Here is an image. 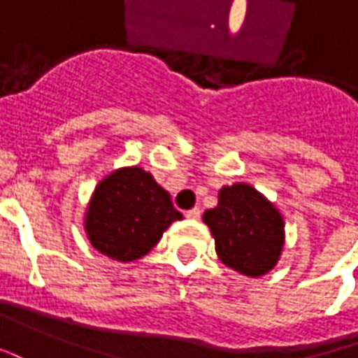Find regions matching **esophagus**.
Segmentation results:
<instances>
[{
	"label": "esophagus",
	"mask_w": 358,
	"mask_h": 358,
	"mask_svg": "<svg viewBox=\"0 0 358 358\" xmlns=\"http://www.w3.org/2000/svg\"><path fill=\"white\" fill-rule=\"evenodd\" d=\"M189 219H200V215H202V210L200 208H192V210H189L187 213H185Z\"/></svg>",
	"instance_id": "34e87169"
}]
</instances>
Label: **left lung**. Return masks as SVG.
<instances>
[{
	"label": "left lung",
	"instance_id": "1",
	"mask_svg": "<svg viewBox=\"0 0 358 358\" xmlns=\"http://www.w3.org/2000/svg\"><path fill=\"white\" fill-rule=\"evenodd\" d=\"M202 219L215 238L219 259L240 275H267L280 259L284 219L252 185L223 187L217 206L206 210Z\"/></svg>",
	"mask_w": 358,
	"mask_h": 358
}]
</instances>
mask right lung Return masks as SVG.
<instances>
[{"label": "right lung", "mask_w": 358, "mask_h": 358, "mask_svg": "<svg viewBox=\"0 0 358 358\" xmlns=\"http://www.w3.org/2000/svg\"><path fill=\"white\" fill-rule=\"evenodd\" d=\"M182 215L168 190L143 168H120L95 187L85 211V233L95 250L116 262H135L152 250Z\"/></svg>", "instance_id": "1"}]
</instances>
